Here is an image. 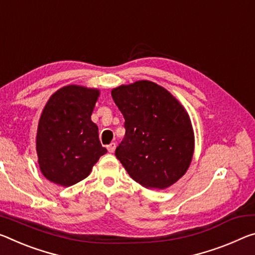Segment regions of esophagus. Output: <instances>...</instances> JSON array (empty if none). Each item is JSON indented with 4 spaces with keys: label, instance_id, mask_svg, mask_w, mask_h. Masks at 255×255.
<instances>
[{
    "label": "esophagus",
    "instance_id": "obj_1",
    "mask_svg": "<svg viewBox=\"0 0 255 255\" xmlns=\"http://www.w3.org/2000/svg\"><path fill=\"white\" fill-rule=\"evenodd\" d=\"M107 148H108V151L110 152V153H113L115 152V149H116V143H110L107 146Z\"/></svg>",
    "mask_w": 255,
    "mask_h": 255
}]
</instances>
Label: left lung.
I'll use <instances>...</instances> for the list:
<instances>
[{"instance_id":"8db88e82","label":"left lung","mask_w":255,"mask_h":255,"mask_svg":"<svg viewBox=\"0 0 255 255\" xmlns=\"http://www.w3.org/2000/svg\"><path fill=\"white\" fill-rule=\"evenodd\" d=\"M111 95L126 129L117 159L145 188L175 184L187 171L194 153V131L185 108L170 92L148 80L121 85Z\"/></svg>"}]
</instances>
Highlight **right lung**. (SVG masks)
Masks as SVG:
<instances>
[{"instance_id":"add662e5","label":"right lung","mask_w":255,"mask_h":255,"mask_svg":"<svg viewBox=\"0 0 255 255\" xmlns=\"http://www.w3.org/2000/svg\"><path fill=\"white\" fill-rule=\"evenodd\" d=\"M99 96L96 88L69 85L56 91L44 107L36 151L40 171L52 183L64 187L77 184L108 152L91 119Z\"/></svg>"}]
</instances>
